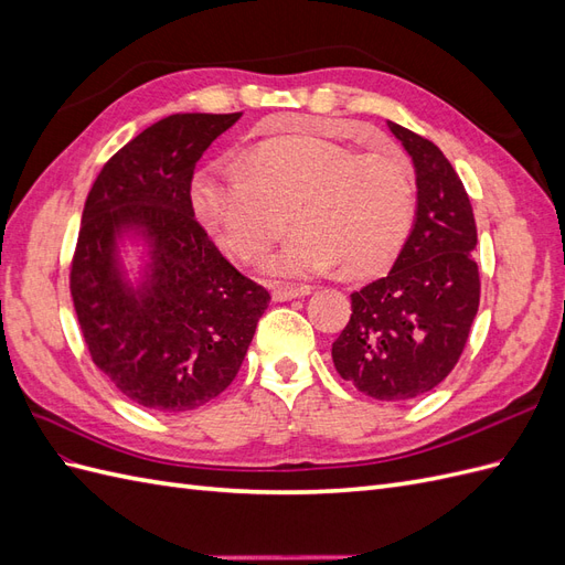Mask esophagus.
I'll use <instances>...</instances> for the list:
<instances>
[{"mask_svg":"<svg viewBox=\"0 0 565 565\" xmlns=\"http://www.w3.org/2000/svg\"><path fill=\"white\" fill-rule=\"evenodd\" d=\"M309 285H297V287H273V299L276 301H289V299H299V297H309L311 295Z\"/></svg>","mask_w":565,"mask_h":565,"instance_id":"obj_1","label":"esophagus"}]
</instances>
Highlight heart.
<instances>
[{
	"instance_id": "heart-1",
	"label": "heart",
	"mask_w": 565,
	"mask_h": 565,
	"mask_svg": "<svg viewBox=\"0 0 565 565\" xmlns=\"http://www.w3.org/2000/svg\"><path fill=\"white\" fill-rule=\"evenodd\" d=\"M193 207L214 241L243 262L276 243L295 212L299 233L266 256L268 276L309 278L341 264L363 278L388 268L405 245L417 185L398 156H365L320 136H282L241 164L202 169Z\"/></svg>"
}]
</instances>
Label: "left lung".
<instances>
[{
  "mask_svg": "<svg viewBox=\"0 0 565 565\" xmlns=\"http://www.w3.org/2000/svg\"><path fill=\"white\" fill-rule=\"evenodd\" d=\"M415 164V224L386 278L351 295L332 344L341 380L377 401H409L457 365L481 299L469 195L440 148L386 122Z\"/></svg>",
  "mask_w": 565,
  "mask_h": 565,
  "instance_id": "obj_1",
  "label": "left lung"
}]
</instances>
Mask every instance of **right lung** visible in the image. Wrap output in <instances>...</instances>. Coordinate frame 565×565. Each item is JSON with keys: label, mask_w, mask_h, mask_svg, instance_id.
Wrapping results in <instances>:
<instances>
[{"label": "right lung", "mask_w": 565, "mask_h": 565, "mask_svg": "<svg viewBox=\"0 0 565 565\" xmlns=\"http://www.w3.org/2000/svg\"><path fill=\"white\" fill-rule=\"evenodd\" d=\"M243 113L169 115L100 169L84 202L71 295L92 361L134 403L179 415L241 370L270 295L195 221V162ZM141 244L140 278L118 254Z\"/></svg>", "instance_id": "right-lung-1"}]
</instances>
